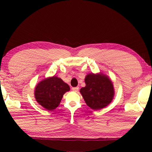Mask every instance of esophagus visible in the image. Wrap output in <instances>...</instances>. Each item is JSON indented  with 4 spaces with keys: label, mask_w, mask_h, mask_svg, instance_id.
I'll return each mask as SVG.
<instances>
[{
    "label": "esophagus",
    "mask_w": 152,
    "mask_h": 152,
    "mask_svg": "<svg viewBox=\"0 0 152 152\" xmlns=\"http://www.w3.org/2000/svg\"><path fill=\"white\" fill-rule=\"evenodd\" d=\"M78 89H79L78 87H74V88H72V91L74 92H78Z\"/></svg>",
    "instance_id": "34e87169"
}]
</instances>
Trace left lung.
<instances>
[{"label":"left lung","mask_w":152,"mask_h":152,"mask_svg":"<svg viewBox=\"0 0 152 152\" xmlns=\"http://www.w3.org/2000/svg\"><path fill=\"white\" fill-rule=\"evenodd\" d=\"M84 82L86 86L80 90V92L90 108L101 110L112 102L115 89L111 80L106 74L90 73L86 76Z\"/></svg>","instance_id":"left-lung-1"}]
</instances>
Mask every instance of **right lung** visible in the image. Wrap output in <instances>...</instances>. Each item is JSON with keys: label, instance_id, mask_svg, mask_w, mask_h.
I'll list each match as a JSON object with an SVG mask.
<instances>
[{"label": "right lung", "instance_id": "right-lung-1", "mask_svg": "<svg viewBox=\"0 0 152 152\" xmlns=\"http://www.w3.org/2000/svg\"><path fill=\"white\" fill-rule=\"evenodd\" d=\"M70 89L68 84L53 76L39 82L35 86L34 95L41 106L48 110H52L59 106L64 94Z\"/></svg>", "mask_w": 152, "mask_h": 152}]
</instances>
